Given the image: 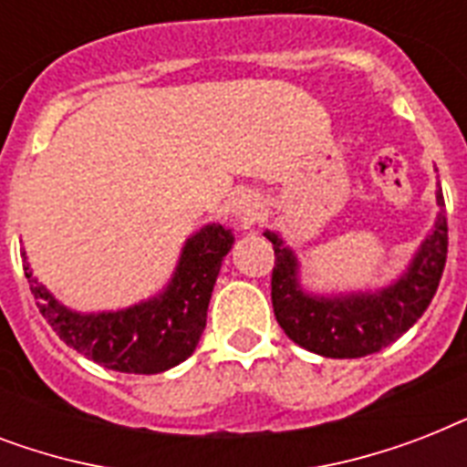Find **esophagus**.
<instances>
[{
	"label": "esophagus",
	"instance_id": "34e87169",
	"mask_svg": "<svg viewBox=\"0 0 467 467\" xmlns=\"http://www.w3.org/2000/svg\"><path fill=\"white\" fill-rule=\"evenodd\" d=\"M233 215L242 225H252L259 215V201L252 193H237L233 198Z\"/></svg>",
	"mask_w": 467,
	"mask_h": 467
}]
</instances>
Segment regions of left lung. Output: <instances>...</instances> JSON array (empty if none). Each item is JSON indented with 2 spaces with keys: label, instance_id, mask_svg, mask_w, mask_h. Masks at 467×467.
I'll return each instance as SVG.
<instances>
[{
  "label": "left lung",
  "instance_id": "obj_1",
  "mask_svg": "<svg viewBox=\"0 0 467 467\" xmlns=\"http://www.w3.org/2000/svg\"><path fill=\"white\" fill-rule=\"evenodd\" d=\"M434 230L417 249L412 264L376 293L310 296L298 284V259L276 233H264L274 244L271 303L278 325L298 347L327 358H358L400 339L424 315L434 298L449 252V223L441 186L436 191Z\"/></svg>",
  "mask_w": 467,
  "mask_h": 467
}]
</instances>
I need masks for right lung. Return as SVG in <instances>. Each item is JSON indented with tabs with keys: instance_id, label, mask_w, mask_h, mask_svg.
Here are the masks:
<instances>
[{
	"instance_id": "1",
	"label": "right lung",
	"mask_w": 467,
	"mask_h": 467,
	"mask_svg": "<svg viewBox=\"0 0 467 467\" xmlns=\"http://www.w3.org/2000/svg\"><path fill=\"white\" fill-rule=\"evenodd\" d=\"M233 233L223 225L201 227L182 249L167 288L155 298L116 312H75L53 298L26 264L38 310L67 347L104 368L152 376L186 361L205 329V315L220 264L233 247Z\"/></svg>"
}]
</instances>
